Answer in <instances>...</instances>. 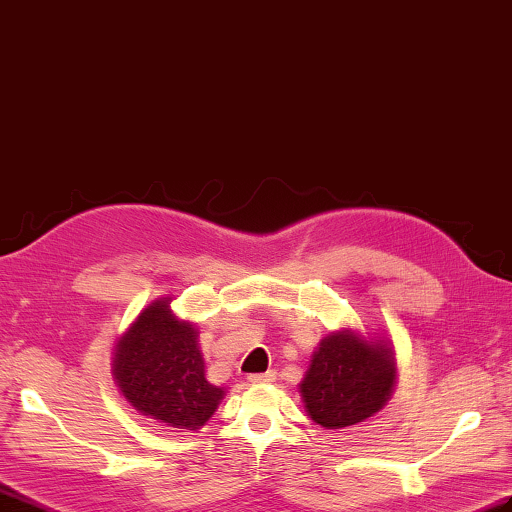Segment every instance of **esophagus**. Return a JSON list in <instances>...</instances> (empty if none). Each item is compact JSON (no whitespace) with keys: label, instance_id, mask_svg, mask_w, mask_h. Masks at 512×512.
Listing matches in <instances>:
<instances>
[{"label":"esophagus","instance_id":"obj_1","mask_svg":"<svg viewBox=\"0 0 512 512\" xmlns=\"http://www.w3.org/2000/svg\"><path fill=\"white\" fill-rule=\"evenodd\" d=\"M275 379H277V373H275V371L248 375V382H251V384H266V382H275Z\"/></svg>","mask_w":512,"mask_h":512}]
</instances>
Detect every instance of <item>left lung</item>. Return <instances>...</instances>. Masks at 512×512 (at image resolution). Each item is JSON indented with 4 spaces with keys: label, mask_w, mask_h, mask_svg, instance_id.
I'll use <instances>...</instances> for the list:
<instances>
[{
    "label": "left lung",
    "mask_w": 512,
    "mask_h": 512,
    "mask_svg": "<svg viewBox=\"0 0 512 512\" xmlns=\"http://www.w3.org/2000/svg\"><path fill=\"white\" fill-rule=\"evenodd\" d=\"M392 386V351L347 329L320 342L301 392L314 423L325 430H342L382 410Z\"/></svg>",
    "instance_id": "obj_1"
}]
</instances>
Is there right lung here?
Segmentation results:
<instances>
[{
  "instance_id": "obj_1",
  "label": "right lung",
  "mask_w": 512,
  "mask_h": 512,
  "mask_svg": "<svg viewBox=\"0 0 512 512\" xmlns=\"http://www.w3.org/2000/svg\"><path fill=\"white\" fill-rule=\"evenodd\" d=\"M196 327L178 320L168 301H157L115 347V379L124 397L146 417L198 430L218 408L224 390L207 382Z\"/></svg>"
}]
</instances>
